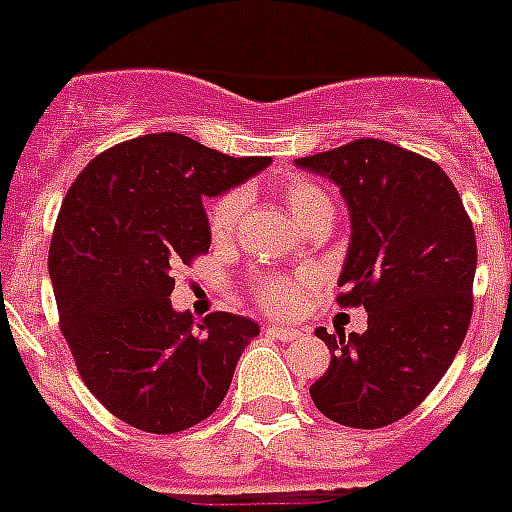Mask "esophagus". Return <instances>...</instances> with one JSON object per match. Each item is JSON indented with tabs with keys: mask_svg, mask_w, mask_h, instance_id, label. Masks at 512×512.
<instances>
[{
	"mask_svg": "<svg viewBox=\"0 0 512 512\" xmlns=\"http://www.w3.org/2000/svg\"><path fill=\"white\" fill-rule=\"evenodd\" d=\"M263 331L265 336H273V339H278V342H294V339L302 336L299 328H289V326H265Z\"/></svg>",
	"mask_w": 512,
	"mask_h": 512,
	"instance_id": "esophagus-1",
	"label": "esophagus"
}]
</instances>
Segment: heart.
<instances>
[{
    "mask_svg": "<svg viewBox=\"0 0 512 512\" xmlns=\"http://www.w3.org/2000/svg\"><path fill=\"white\" fill-rule=\"evenodd\" d=\"M281 197L286 202V210L292 213L299 226L307 228L323 215H334L331 199L321 186L305 176H289L281 181ZM244 210V194L239 189H231L215 199L207 210V228L213 242H226L239 226ZM315 278L307 273L299 276H286V273H263L255 278V299L257 305L265 307L268 313L289 315L294 313L305 294L313 289Z\"/></svg>",
    "mask_w": 512,
    "mask_h": 512,
    "instance_id": "obj_1",
    "label": "heart"
}]
</instances>
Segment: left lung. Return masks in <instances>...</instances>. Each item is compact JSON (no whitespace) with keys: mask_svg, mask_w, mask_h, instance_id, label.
<instances>
[{"mask_svg":"<svg viewBox=\"0 0 512 512\" xmlns=\"http://www.w3.org/2000/svg\"><path fill=\"white\" fill-rule=\"evenodd\" d=\"M347 199L352 239L336 302L365 307L363 334H328L331 363L310 397L326 418L381 429L421 405L447 373L473 313L476 234L434 160L381 139L299 157Z\"/></svg>","mask_w":512,"mask_h":512,"instance_id":"1","label":"left lung"}]
</instances>
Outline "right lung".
Masks as SVG:
<instances>
[{"label": "right lung", "instance_id": "add662e5", "mask_svg": "<svg viewBox=\"0 0 512 512\" xmlns=\"http://www.w3.org/2000/svg\"><path fill=\"white\" fill-rule=\"evenodd\" d=\"M268 162L147 134L94 157L62 199L49 247L60 331L83 384L128 426L178 434L210 418L260 334L242 315L176 313L170 270L210 249L202 199Z\"/></svg>", "mask_w": 512, "mask_h": 512}]
</instances>
